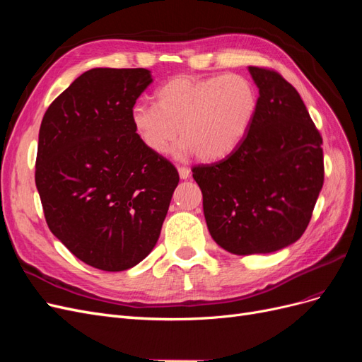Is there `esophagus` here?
Wrapping results in <instances>:
<instances>
[{
    "mask_svg": "<svg viewBox=\"0 0 362 362\" xmlns=\"http://www.w3.org/2000/svg\"><path fill=\"white\" fill-rule=\"evenodd\" d=\"M178 173H180L181 180H187L190 177V169L181 166V168H178Z\"/></svg>",
    "mask_w": 362,
    "mask_h": 362,
    "instance_id": "34e87169",
    "label": "esophagus"
}]
</instances>
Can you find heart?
Wrapping results in <instances>:
<instances>
[{
    "mask_svg": "<svg viewBox=\"0 0 362 362\" xmlns=\"http://www.w3.org/2000/svg\"><path fill=\"white\" fill-rule=\"evenodd\" d=\"M257 110L258 93L246 76L180 75L158 87L156 105L131 108L129 124L152 154H168L180 133L178 158L194 152L199 160L216 161L240 145Z\"/></svg>",
    "mask_w": 362,
    "mask_h": 362,
    "instance_id": "heart-1",
    "label": "heart"
}]
</instances>
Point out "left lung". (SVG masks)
Instances as JSON below:
<instances>
[{
  "instance_id": "left-lung-1",
  "label": "left lung",
  "mask_w": 362,
  "mask_h": 362,
  "mask_svg": "<svg viewBox=\"0 0 362 362\" xmlns=\"http://www.w3.org/2000/svg\"><path fill=\"white\" fill-rule=\"evenodd\" d=\"M258 110L223 160L193 168L214 242L235 255L270 254L302 237L323 187L322 136L282 76L249 66Z\"/></svg>"
}]
</instances>
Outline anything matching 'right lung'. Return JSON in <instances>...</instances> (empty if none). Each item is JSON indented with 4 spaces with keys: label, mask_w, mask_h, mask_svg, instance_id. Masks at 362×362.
<instances>
[{
    "label": "right lung",
    "mask_w": 362,
    "mask_h": 362,
    "mask_svg": "<svg viewBox=\"0 0 362 362\" xmlns=\"http://www.w3.org/2000/svg\"><path fill=\"white\" fill-rule=\"evenodd\" d=\"M151 71L95 68L42 119L36 187L51 233L86 264L134 267L157 245L180 175L136 137L129 112Z\"/></svg>",
    "instance_id": "right-lung-1"
}]
</instances>
